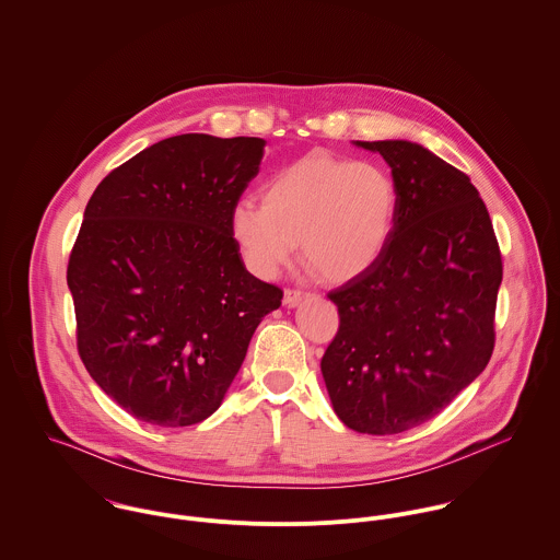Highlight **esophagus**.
I'll use <instances>...</instances> for the list:
<instances>
[{
  "label": "esophagus",
  "mask_w": 560,
  "mask_h": 560,
  "mask_svg": "<svg viewBox=\"0 0 560 560\" xmlns=\"http://www.w3.org/2000/svg\"><path fill=\"white\" fill-rule=\"evenodd\" d=\"M310 294L307 292H303V290H285L283 292V305L285 307H296L303 299H307Z\"/></svg>",
  "instance_id": "1"
}]
</instances>
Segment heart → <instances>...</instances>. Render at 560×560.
<instances>
[{
	"instance_id": "b5f03b06",
	"label": "heart",
	"mask_w": 560,
	"mask_h": 560,
	"mask_svg": "<svg viewBox=\"0 0 560 560\" xmlns=\"http://www.w3.org/2000/svg\"><path fill=\"white\" fill-rule=\"evenodd\" d=\"M261 201L232 208V236L250 270L275 277L294 255L317 277L343 283L370 270L384 253L397 219L393 176L370 161L313 152L279 170Z\"/></svg>"
}]
</instances>
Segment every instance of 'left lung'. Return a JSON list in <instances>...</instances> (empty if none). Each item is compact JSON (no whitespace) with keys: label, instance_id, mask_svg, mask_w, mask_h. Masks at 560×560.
Segmentation results:
<instances>
[{"label":"left lung","instance_id":"left-lung-1","mask_svg":"<svg viewBox=\"0 0 560 560\" xmlns=\"http://www.w3.org/2000/svg\"><path fill=\"white\" fill-rule=\"evenodd\" d=\"M354 145L386 161L399 206L377 261L328 294L339 330L319 368L343 425L401 434L444 410L490 363L502 259L466 174L415 141Z\"/></svg>","mask_w":560,"mask_h":560}]
</instances>
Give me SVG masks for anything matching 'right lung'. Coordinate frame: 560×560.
<instances>
[{"mask_svg":"<svg viewBox=\"0 0 560 560\" xmlns=\"http://www.w3.org/2000/svg\"><path fill=\"white\" fill-rule=\"evenodd\" d=\"M266 141L187 132L114 170L90 197L68 261L79 357L135 419H208L283 292L245 268L232 208Z\"/></svg>","mask_w":560,"mask_h":560,"instance_id":"obj_1","label":"right lung"}]
</instances>
